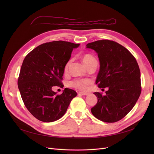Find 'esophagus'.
Masks as SVG:
<instances>
[{
  "label": "esophagus",
  "instance_id": "1",
  "mask_svg": "<svg viewBox=\"0 0 154 154\" xmlns=\"http://www.w3.org/2000/svg\"><path fill=\"white\" fill-rule=\"evenodd\" d=\"M78 94H80V95H83V96H87L88 94V93L87 92H80L78 93Z\"/></svg>",
  "mask_w": 154,
  "mask_h": 154
}]
</instances>
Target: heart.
<instances>
[{"mask_svg": "<svg viewBox=\"0 0 154 154\" xmlns=\"http://www.w3.org/2000/svg\"><path fill=\"white\" fill-rule=\"evenodd\" d=\"M82 60L86 66L91 62L96 61V59L91 54H85L82 58ZM69 63L70 62H68L66 66H65V72H66L67 71L68 67L69 66ZM91 83L92 80L89 78H78L75 79V80H74L72 81H71L69 82V84L71 87L77 88V89L85 91L87 89L88 86H89Z\"/></svg>", "mask_w": 154, "mask_h": 154, "instance_id": "heart-1", "label": "heart"}]
</instances>
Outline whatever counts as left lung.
<instances>
[{
  "label": "left lung",
  "mask_w": 154,
  "mask_h": 154,
  "mask_svg": "<svg viewBox=\"0 0 154 154\" xmlns=\"http://www.w3.org/2000/svg\"><path fill=\"white\" fill-rule=\"evenodd\" d=\"M86 46L94 50L99 58L100 67L96 83L100 88H109L105 96L94 92L97 102L91 112L102 122H118L132 109L141 94L137 62L127 49L114 41L97 40Z\"/></svg>",
  "instance_id": "obj_1"
}]
</instances>
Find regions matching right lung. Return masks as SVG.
I'll list each match as a JSON object with an SVG mask.
<instances>
[{"mask_svg":"<svg viewBox=\"0 0 154 154\" xmlns=\"http://www.w3.org/2000/svg\"><path fill=\"white\" fill-rule=\"evenodd\" d=\"M80 44L53 41L38 45L23 61L18 87L26 108L37 119L53 122L66 112L77 93L66 88L62 94L53 91V86L63 87L61 82L65 66L73 49Z\"/></svg>","mask_w":154,"mask_h":154,"instance_id":"1","label":"right lung"}]
</instances>
